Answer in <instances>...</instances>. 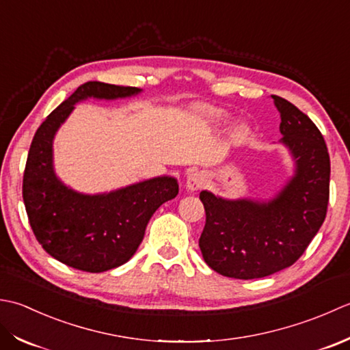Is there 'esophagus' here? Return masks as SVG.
Here are the masks:
<instances>
[{"label": "esophagus", "instance_id": "obj_1", "mask_svg": "<svg viewBox=\"0 0 350 350\" xmlns=\"http://www.w3.org/2000/svg\"><path fill=\"white\" fill-rule=\"evenodd\" d=\"M205 184H206V176L202 172H193L187 178V189L191 191L202 189Z\"/></svg>", "mask_w": 350, "mask_h": 350}]
</instances>
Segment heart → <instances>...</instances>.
<instances>
[{"label":"heart","mask_w":350,"mask_h":350,"mask_svg":"<svg viewBox=\"0 0 350 350\" xmlns=\"http://www.w3.org/2000/svg\"><path fill=\"white\" fill-rule=\"evenodd\" d=\"M215 116H220V115H217V113H215ZM245 133H246V130H245V128L243 126H240L239 128V130H237V135H239V137H243V135H245Z\"/></svg>","instance_id":"b5f03b06"}]
</instances>
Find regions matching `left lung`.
<instances>
[{
    "label": "left lung",
    "mask_w": 350,
    "mask_h": 350,
    "mask_svg": "<svg viewBox=\"0 0 350 350\" xmlns=\"http://www.w3.org/2000/svg\"><path fill=\"white\" fill-rule=\"evenodd\" d=\"M281 116L282 142L296 159L293 180L270 202L225 201L201 191L205 226L199 247L215 272L256 280L301 258L326 217L329 202V152L312 120L272 95Z\"/></svg>",
    "instance_id": "1"
}]
</instances>
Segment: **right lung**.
Returning <instances> with one entry per match:
<instances>
[{
  "label": "right lung",
  "instance_id": "right-lung-1",
  "mask_svg": "<svg viewBox=\"0 0 350 350\" xmlns=\"http://www.w3.org/2000/svg\"><path fill=\"white\" fill-rule=\"evenodd\" d=\"M140 92L130 85L99 81L81 84L36 131L28 151L23 198L36 240L63 265L83 272L99 273L122 266L137 251L149 219L161 204L178 195L175 178L161 176L109 195L75 193L53 172V137L88 96L124 98Z\"/></svg>",
  "mask_w": 350,
  "mask_h": 350
}]
</instances>
